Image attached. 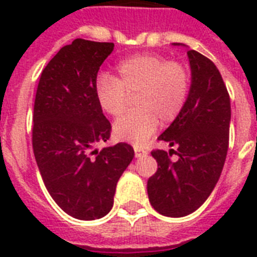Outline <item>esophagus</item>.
Listing matches in <instances>:
<instances>
[{"instance_id":"esophagus-1","label":"esophagus","mask_w":257,"mask_h":257,"mask_svg":"<svg viewBox=\"0 0 257 257\" xmlns=\"http://www.w3.org/2000/svg\"><path fill=\"white\" fill-rule=\"evenodd\" d=\"M147 151H145L144 148H141V147H135V156L136 157H143V156H145V155H147Z\"/></svg>"}]
</instances>
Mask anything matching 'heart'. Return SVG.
<instances>
[{
  "instance_id": "b5f03b06",
  "label": "heart",
  "mask_w": 257,
  "mask_h": 257,
  "mask_svg": "<svg viewBox=\"0 0 257 257\" xmlns=\"http://www.w3.org/2000/svg\"><path fill=\"white\" fill-rule=\"evenodd\" d=\"M118 78L106 73L96 80L98 104L110 116H118L131 96L137 109L122 114L113 125V136L132 144H145L160 125L181 114L191 90V73L185 65L159 54H136L117 66Z\"/></svg>"
}]
</instances>
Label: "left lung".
Returning a JSON list of instances; mask_svg holds the SVG:
<instances>
[{
  "instance_id": "obj_1",
  "label": "left lung",
  "mask_w": 257,
  "mask_h": 257,
  "mask_svg": "<svg viewBox=\"0 0 257 257\" xmlns=\"http://www.w3.org/2000/svg\"><path fill=\"white\" fill-rule=\"evenodd\" d=\"M188 58L192 84L187 104L159 136L177 147L179 159H169L175 149L152 151L157 171L147 184L151 205L169 217H183L203 205L219 181L229 144L231 100L223 77L199 52L188 50Z\"/></svg>"
}]
</instances>
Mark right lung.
<instances>
[{"label": "right lung", "instance_id": "1", "mask_svg": "<svg viewBox=\"0 0 257 257\" xmlns=\"http://www.w3.org/2000/svg\"><path fill=\"white\" fill-rule=\"evenodd\" d=\"M113 42L76 38L42 70L36 93L32 144L46 189L74 219L104 217L135 151L126 143L93 147L109 140L110 122L96 97L97 73Z\"/></svg>", "mask_w": 257, "mask_h": 257}]
</instances>
